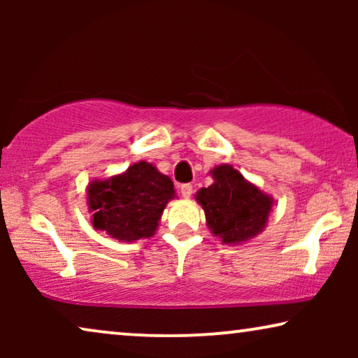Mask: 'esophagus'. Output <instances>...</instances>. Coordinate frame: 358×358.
I'll return each mask as SVG.
<instances>
[{"label":"esophagus","mask_w":358,"mask_h":358,"mask_svg":"<svg viewBox=\"0 0 358 358\" xmlns=\"http://www.w3.org/2000/svg\"><path fill=\"white\" fill-rule=\"evenodd\" d=\"M194 192V187L190 184H182L180 185V194H182L184 199H189Z\"/></svg>","instance_id":"1"}]
</instances>
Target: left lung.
I'll return each mask as SVG.
<instances>
[{
    "label": "left lung",
    "mask_w": 358,
    "mask_h": 358,
    "mask_svg": "<svg viewBox=\"0 0 358 358\" xmlns=\"http://www.w3.org/2000/svg\"><path fill=\"white\" fill-rule=\"evenodd\" d=\"M210 174L213 184L195 194L210 231L224 244H243L262 233L273 205L271 195L244 179L231 164L217 166Z\"/></svg>",
    "instance_id": "obj_1"
}]
</instances>
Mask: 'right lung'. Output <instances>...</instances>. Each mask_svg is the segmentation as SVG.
I'll return each instance as SVG.
<instances>
[{"label": "right lung", "instance_id": "obj_1", "mask_svg": "<svg viewBox=\"0 0 358 358\" xmlns=\"http://www.w3.org/2000/svg\"><path fill=\"white\" fill-rule=\"evenodd\" d=\"M86 190L92 227L124 243L153 236L164 207L176 197L173 180L146 161L109 179L91 180Z\"/></svg>", "mask_w": 358, "mask_h": 358}]
</instances>
